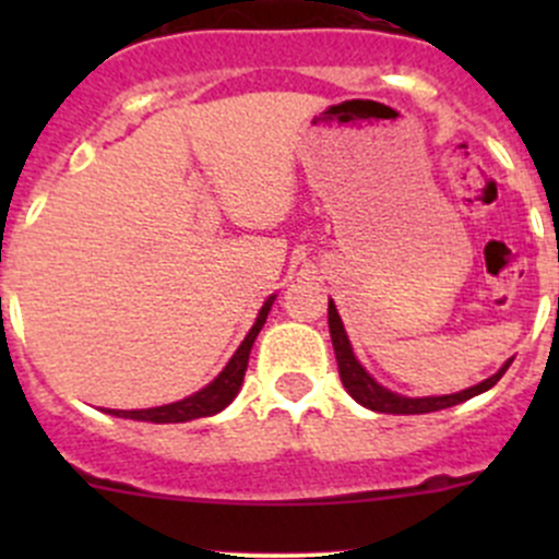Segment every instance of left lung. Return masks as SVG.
<instances>
[{
    "instance_id": "left-lung-1",
    "label": "left lung",
    "mask_w": 559,
    "mask_h": 559,
    "mask_svg": "<svg viewBox=\"0 0 559 559\" xmlns=\"http://www.w3.org/2000/svg\"><path fill=\"white\" fill-rule=\"evenodd\" d=\"M326 321H330V337H332V348H335V359H337V370H341L343 386H346V392L352 394L359 405H365V408L370 411H379V414H432V411L452 408V405L465 403V400L492 389L511 365L509 359L498 373L484 379L481 384L462 389V392L432 394V397H405V394H397L392 392V389L381 386L379 381H376L373 376L359 365V359L354 357L352 341H348L346 330H343V321L341 316H337V308L332 300H330V308H326Z\"/></svg>"
}]
</instances>
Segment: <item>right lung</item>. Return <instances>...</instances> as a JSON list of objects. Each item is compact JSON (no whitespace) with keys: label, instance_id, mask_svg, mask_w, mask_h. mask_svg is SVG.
<instances>
[{"label":"right lung","instance_id":"right-lung-1","mask_svg":"<svg viewBox=\"0 0 559 559\" xmlns=\"http://www.w3.org/2000/svg\"><path fill=\"white\" fill-rule=\"evenodd\" d=\"M275 295H270L264 300V306L259 308L257 321L248 330V335L243 337V343L238 346V352L233 354V359L227 362V368L216 376L207 386H202L200 392L189 394V397L178 400V403H167V405H156V408H140V411H116L107 408L105 414L121 416V419H138V421H154V425H175V421H191L200 419V416H213L218 411L227 408L235 397H238L240 386H243V376L248 368V354H251L253 341H257L259 330L267 321L270 308H273Z\"/></svg>","mask_w":559,"mask_h":559}]
</instances>
